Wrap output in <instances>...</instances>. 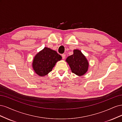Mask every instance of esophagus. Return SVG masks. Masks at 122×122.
<instances>
[{"label":"esophagus","instance_id":"esophagus-1","mask_svg":"<svg viewBox=\"0 0 122 122\" xmlns=\"http://www.w3.org/2000/svg\"><path fill=\"white\" fill-rule=\"evenodd\" d=\"M62 59H63V60H65V58H66V55L65 54H62Z\"/></svg>","mask_w":122,"mask_h":122}]
</instances>
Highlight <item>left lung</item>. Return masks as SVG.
<instances>
[{
    "label": "left lung",
    "mask_w": 122,
    "mask_h": 122,
    "mask_svg": "<svg viewBox=\"0 0 122 122\" xmlns=\"http://www.w3.org/2000/svg\"><path fill=\"white\" fill-rule=\"evenodd\" d=\"M72 72L75 74L81 76L87 72L88 62L86 56L78 49L73 51V54L69 56L66 59Z\"/></svg>",
    "instance_id": "1"
}]
</instances>
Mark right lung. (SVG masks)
<instances>
[{
  "instance_id": "right-lung-1",
  "label": "right lung",
  "mask_w": 122,
  "mask_h": 122,
  "mask_svg": "<svg viewBox=\"0 0 122 122\" xmlns=\"http://www.w3.org/2000/svg\"><path fill=\"white\" fill-rule=\"evenodd\" d=\"M61 58L56 51L45 47L36 55L32 62V68L39 76H45L52 71L56 62Z\"/></svg>"
}]
</instances>
